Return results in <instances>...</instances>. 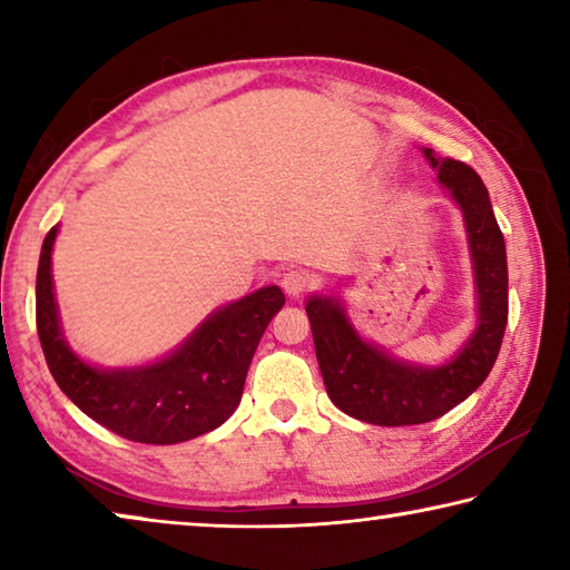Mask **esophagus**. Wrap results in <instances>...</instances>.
<instances>
[{"label":"esophagus","instance_id":"34e87169","mask_svg":"<svg viewBox=\"0 0 570 570\" xmlns=\"http://www.w3.org/2000/svg\"><path fill=\"white\" fill-rule=\"evenodd\" d=\"M312 286H314V276L302 272V268H292V272H286L282 276V288L288 296H302Z\"/></svg>","mask_w":570,"mask_h":570}]
</instances>
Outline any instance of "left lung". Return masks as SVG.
Masks as SVG:
<instances>
[{
	"instance_id": "8db88e82",
	"label": "left lung",
	"mask_w": 570,
	"mask_h": 570,
	"mask_svg": "<svg viewBox=\"0 0 570 570\" xmlns=\"http://www.w3.org/2000/svg\"><path fill=\"white\" fill-rule=\"evenodd\" d=\"M424 156L438 168L440 183L465 214L475 264L478 330L462 352L438 370H417L362 342L346 322L342 306L332 298L314 296L306 304L330 400L350 417L382 428L432 422L468 400L493 370L508 324L505 240L485 183L465 163L435 158L430 148Z\"/></svg>"
}]
</instances>
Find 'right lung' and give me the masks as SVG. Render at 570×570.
<instances>
[{"mask_svg":"<svg viewBox=\"0 0 570 570\" xmlns=\"http://www.w3.org/2000/svg\"><path fill=\"white\" fill-rule=\"evenodd\" d=\"M45 236L37 266V334L60 390L115 435L146 445H176L224 424L240 402L248 364L284 294L266 286L216 312L168 360L138 370L102 372L70 352L57 324L52 244Z\"/></svg>","mask_w":570,"mask_h":570,"instance_id":"add662e5","label":"right lung"}]
</instances>
